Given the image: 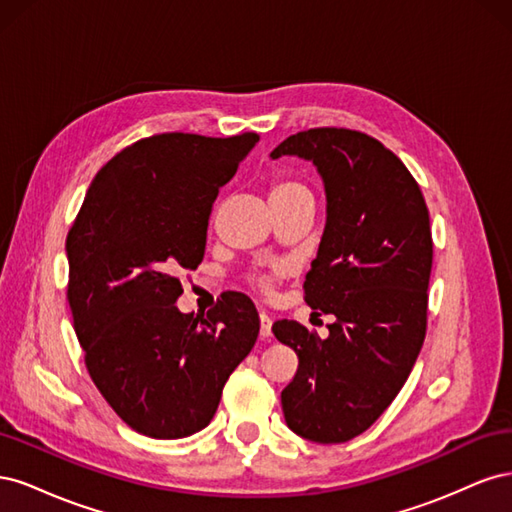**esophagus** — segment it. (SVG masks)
I'll use <instances>...</instances> for the list:
<instances>
[{
	"mask_svg": "<svg viewBox=\"0 0 512 512\" xmlns=\"http://www.w3.org/2000/svg\"><path fill=\"white\" fill-rule=\"evenodd\" d=\"M260 337L262 339H269L271 337V318L265 312L260 314Z\"/></svg>",
	"mask_w": 512,
	"mask_h": 512,
	"instance_id": "34e87169",
	"label": "esophagus"
}]
</instances>
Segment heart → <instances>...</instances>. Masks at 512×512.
I'll return each mask as SVG.
<instances>
[{"label": "heart", "mask_w": 512, "mask_h": 512, "mask_svg": "<svg viewBox=\"0 0 512 512\" xmlns=\"http://www.w3.org/2000/svg\"><path fill=\"white\" fill-rule=\"evenodd\" d=\"M269 198L273 200H292V198H312V192H309L303 183L294 181V179H275L269 188ZM256 284L262 290L271 288V277H258Z\"/></svg>", "instance_id": "1"}]
</instances>
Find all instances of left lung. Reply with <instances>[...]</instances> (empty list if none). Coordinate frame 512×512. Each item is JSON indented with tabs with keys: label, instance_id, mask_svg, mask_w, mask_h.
Wrapping results in <instances>:
<instances>
[{
	"label": "left lung",
	"instance_id": "8db88e82",
	"mask_svg": "<svg viewBox=\"0 0 512 512\" xmlns=\"http://www.w3.org/2000/svg\"><path fill=\"white\" fill-rule=\"evenodd\" d=\"M314 162L327 194L305 301L333 314L320 339L297 320L273 335L299 356L282 391L286 425L318 444H339L376 423L408 380L427 329L433 260L429 211L418 183L376 138L346 128L288 136L271 158Z\"/></svg>",
	"mask_w": 512,
	"mask_h": 512
}]
</instances>
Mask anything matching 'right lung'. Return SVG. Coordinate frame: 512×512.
<instances>
[{"label": "right lung", "instance_id": "add662e5", "mask_svg": "<svg viewBox=\"0 0 512 512\" xmlns=\"http://www.w3.org/2000/svg\"><path fill=\"white\" fill-rule=\"evenodd\" d=\"M260 136L168 132L108 160L68 232V303L85 365L123 423L156 440L205 429L260 320L241 292L183 314L179 273L205 256L213 200Z\"/></svg>", "mask_w": 512, "mask_h": 512}]
</instances>
